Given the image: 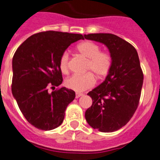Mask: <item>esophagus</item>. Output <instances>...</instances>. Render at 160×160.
Instances as JSON below:
<instances>
[{"mask_svg": "<svg viewBox=\"0 0 160 160\" xmlns=\"http://www.w3.org/2000/svg\"><path fill=\"white\" fill-rule=\"evenodd\" d=\"M83 95V93H76V98H80V97H81Z\"/></svg>", "mask_w": 160, "mask_h": 160, "instance_id": "1", "label": "esophagus"}]
</instances>
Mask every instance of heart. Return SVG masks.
<instances>
[{"label": "heart", "instance_id": "heart-1", "mask_svg": "<svg viewBox=\"0 0 160 160\" xmlns=\"http://www.w3.org/2000/svg\"><path fill=\"white\" fill-rule=\"evenodd\" d=\"M76 49L80 54L88 58L85 71L92 72L98 79H102L107 76L112 66V57L109 53L100 51V47L92 41L80 43L76 46ZM69 59L68 52H63L60 56L58 66L62 73L67 74L69 71ZM92 73L87 72L84 75L70 76L65 80V86L77 92L92 88L95 84V78Z\"/></svg>", "mask_w": 160, "mask_h": 160}]
</instances>
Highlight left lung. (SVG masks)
<instances>
[{
  "mask_svg": "<svg viewBox=\"0 0 160 160\" xmlns=\"http://www.w3.org/2000/svg\"><path fill=\"white\" fill-rule=\"evenodd\" d=\"M84 37L104 44L112 57V66L105 80L88 93L92 104L85 111V119L94 129L115 132L129 121L139 104L143 72L138 52L131 44L113 34Z\"/></svg>",
  "mask_w": 160,
  "mask_h": 160,
  "instance_id": "left-lung-1",
  "label": "left lung"
}]
</instances>
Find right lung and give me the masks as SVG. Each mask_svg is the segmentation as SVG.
<instances>
[{"label":"right lung","mask_w":160,"mask_h":160,"mask_svg":"<svg viewBox=\"0 0 160 160\" xmlns=\"http://www.w3.org/2000/svg\"><path fill=\"white\" fill-rule=\"evenodd\" d=\"M82 35L47 31L28 37L18 47L12 61V93L29 123L41 130L61 125L66 108L76 93L65 87L49 92L62 82L59 58Z\"/></svg>","instance_id":"add662e5"}]
</instances>
